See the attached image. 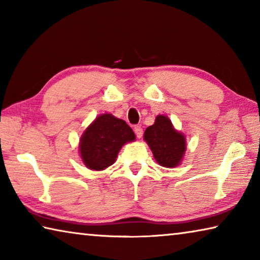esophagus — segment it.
Masks as SVG:
<instances>
[{"label": "esophagus", "mask_w": 260, "mask_h": 260, "mask_svg": "<svg viewBox=\"0 0 260 260\" xmlns=\"http://www.w3.org/2000/svg\"><path fill=\"white\" fill-rule=\"evenodd\" d=\"M134 132H135V135L138 136L139 139H140V138H142V134H143V129H142V127L139 126V125H136V126L134 127Z\"/></svg>", "instance_id": "1"}]
</instances>
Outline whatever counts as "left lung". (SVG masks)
<instances>
[{"label":"left lung","instance_id":"8db88e82","mask_svg":"<svg viewBox=\"0 0 260 260\" xmlns=\"http://www.w3.org/2000/svg\"><path fill=\"white\" fill-rule=\"evenodd\" d=\"M143 139L150 147L158 164L172 169L181 164L186 151V138L174 128L166 116H157L155 124L144 132Z\"/></svg>","mask_w":260,"mask_h":260}]
</instances>
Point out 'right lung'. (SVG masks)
Wrapping results in <instances>:
<instances>
[{
    "label": "right lung",
    "mask_w": 260,
    "mask_h": 260,
    "mask_svg": "<svg viewBox=\"0 0 260 260\" xmlns=\"http://www.w3.org/2000/svg\"><path fill=\"white\" fill-rule=\"evenodd\" d=\"M134 140V132L126 121L111 113H104L100 114L83 132L79 151L88 169L103 171L116 161L121 147Z\"/></svg>",
    "instance_id": "add662e5"
}]
</instances>
